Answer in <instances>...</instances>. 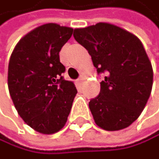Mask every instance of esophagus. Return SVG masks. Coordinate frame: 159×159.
Here are the masks:
<instances>
[{"mask_svg":"<svg viewBox=\"0 0 159 159\" xmlns=\"http://www.w3.org/2000/svg\"><path fill=\"white\" fill-rule=\"evenodd\" d=\"M83 79H84V76H83V75H81V76H80V78H79L78 80H77V82H78V83H81V82L83 81Z\"/></svg>","mask_w":159,"mask_h":159,"instance_id":"obj_1","label":"esophagus"}]
</instances>
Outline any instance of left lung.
<instances>
[{
  "label": "left lung",
  "mask_w": 159,
  "mask_h": 159,
  "mask_svg": "<svg viewBox=\"0 0 159 159\" xmlns=\"http://www.w3.org/2000/svg\"><path fill=\"white\" fill-rule=\"evenodd\" d=\"M73 35L97 72L106 73L100 94L89 102L96 125L111 132L128 128L143 111L152 88V66L142 41L108 22L75 29Z\"/></svg>",
  "instance_id": "obj_1"
}]
</instances>
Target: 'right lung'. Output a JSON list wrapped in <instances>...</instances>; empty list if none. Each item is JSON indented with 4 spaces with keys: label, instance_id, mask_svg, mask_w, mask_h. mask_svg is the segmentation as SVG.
Here are the masks:
<instances>
[{
    "label": "right lung",
    "instance_id": "add662e5",
    "mask_svg": "<svg viewBox=\"0 0 159 159\" xmlns=\"http://www.w3.org/2000/svg\"><path fill=\"white\" fill-rule=\"evenodd\" d=\"M73 29L45 24L17 42L7 70V86L12 103L26 125L38 133L51 134L67 122L77 90L61 74L65 67L59 51Z\"/></svg>",
    "mask_w": 159,
    "mask_h": 159
}]
</instances>
